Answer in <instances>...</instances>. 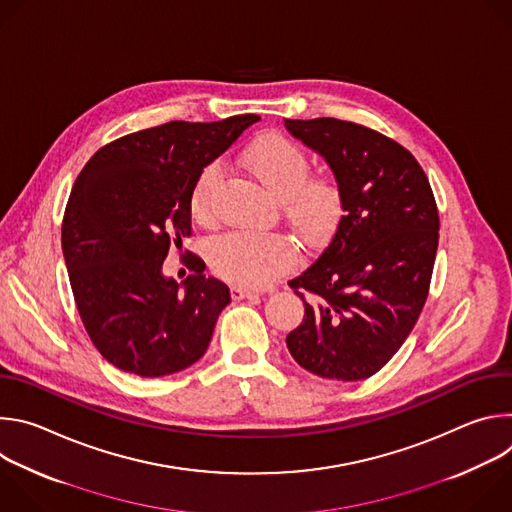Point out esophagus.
Wrapping results in <instances>:
<instances>
[{"instance_id":"34e87169","label":"esophagus","mask_w":512,"mask_h":512,"mask_svg":"<svg viewBox=\"0 0 512 512\" xmlns=\"http://www.w3.org/2000/svg\"><path fill=\"white\" fill-rule=\"evenodd\" d=\"M231 296H233V300H247V298H257L259 291L243 287V285H233L231 287Z\"/></svg>"}]
</instances>
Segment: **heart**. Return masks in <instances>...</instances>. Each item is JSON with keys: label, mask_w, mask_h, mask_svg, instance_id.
<instances>
[{"label": "heart", "mask_w": 512, "mask_h": 512, "mask_svg": "<svg viewBox=\"0 0 512 512\" xmlns=\"http://www.w3.org/2000/svg\"><path fill=\"white\" fill-rule=\"evenodd\" d=\"M241 166L281 202L283 214L308 245L328 241L344 216V186L330 172L310 174V154L283 133H263L241 154ZM223 172L208 164L190 196L198 223L216 218V196ZM296 247L283 235L227 233L208 245V263L216 275L239 285H265L294 265Z\"/></svg>", "instance_id": "obj_1"}]
</instances>
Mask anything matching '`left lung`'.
I'll use <instances>...</instances> for the list:
<instances>
[{"mask_svg":"<svg viewBox=\"0 0 512 512\" xmlns=\"http://www.w3.org/2000/svg\"><path fill=\"white\" fill-rule=\"evenodd\" d=\"M285 127L344 186V216L328 247L289 281L306 314L285 342L312 375L369 379L407 340L427 300L440 239L435 198L411 152L375 129L334 117L285 119Z\"/></svg>","mask_w":512,"mask_h":512,"instance_id":"obj_1","label":"left lung"}]
</instances>
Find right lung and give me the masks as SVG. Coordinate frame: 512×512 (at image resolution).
I'll return each mask as SVG.
<instances>
[{
  "instance_id": "add662e5",
  "label": "right lung",
  "mask_w": 512,
  "mask_h": 512,
  "mask_svg": "<svg viewBox=\"0 0 512 512\" xmlns=\"http://www.w3.org/2000/svg\"><path fill=\"white\" fill-rule=\"evenodd\" d=\"M255 121H170L129 133L81 170L62 218V253L77 310L95 348L145 379L188 369L206 352L229 287L190 259L182 283L162 273L170 247L192 235L200 172Z\"/></svg>"
}]
</instances>
